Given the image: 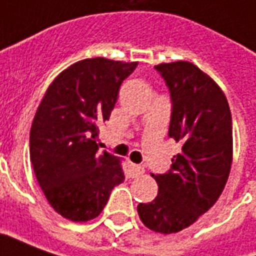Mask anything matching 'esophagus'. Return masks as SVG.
Listing matches in <instances>:
<instances>
[{
    "mask_svg": "<svg viewBox=\"0 0 256 256\" xmlns=\"http://www.w3.org/2000/svg\"><path fill=\"white\" fill-rule=\"evenodd\" d=\"M131 168H132V170H131V171H132V176H134V178L140 176L143 172H144V170H143V166H138V164H132Z\"/></svg>",
    "mask_w": 256,
    "mask_h": 256,
    "instance_id": "obj_1",
    "label": "esophagus"
}]
</instances>
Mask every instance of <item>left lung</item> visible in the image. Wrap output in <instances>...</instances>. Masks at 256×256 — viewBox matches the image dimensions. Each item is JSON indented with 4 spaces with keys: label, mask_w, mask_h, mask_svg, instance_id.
Wrapping results in <instances>:
<instances>
[{
    "label": "left lung",
    "mask_w": 256,
    "mask_h": 256,
    "mask_svg": "<svg viewBox=\"0 0 256 256\" xmlns=\"http://www.w3.org/2000/svg\"><path fill=\"white\" fill-rule=\"evenodd\" d=\"M154 68L171 96L168 135L182 148L166 174L153 175L158 194L140 202L138 214L146 228L171 234L194 224L222 194L233 156L232 114L220 88L193 63Z\"/></svg>",
    "instance_id": "obj_1"
}]
</instances>
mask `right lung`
<instances>
[{
	"mask_svg": "<svg viewBox=\"0 0 256 256\" xmlns=\"http://www.w3.org/2000/svg\"><path fill=\"white\" fill-rule=\"evenodd\" d=\"M138 63L94 58L74 63L50 85L30 131V160L40 188L63 218L86 222L124 182L120 158L99 153V125Z\"/></svg>",
	"mask_w": 256,
	"mask_h": 256,
	"instance_id": "obj_1",
	"label": "right lung"
}]
</instances>
